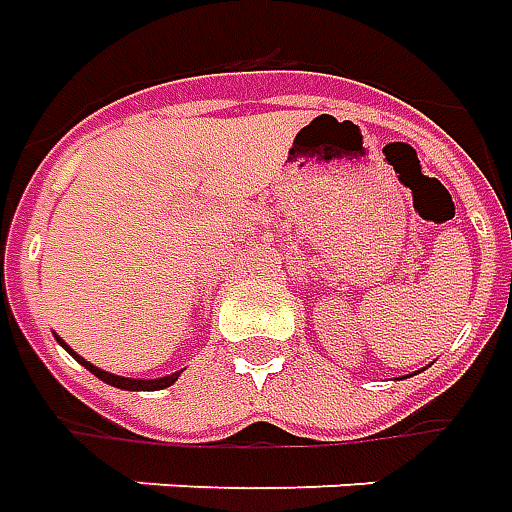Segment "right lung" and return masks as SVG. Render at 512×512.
<instances>
[{
    "instance_id": "1",
    "label": "right lung",
    "mask_w": 512,
    "mask_h": 512,
    "mask_svg": "<svg viewBox=\"0 0 512 512\" xmlns=\"http://www.w3.org/2000/svg\"><path fill=\"white\" fill-rule=\"evenodd\" d=\"M58 342H61V339H58ZM61 344H64V342H61ZM64 347L69 350V353H72V356L78 358V361H81V364L86 367V370H89V373L97 375L100 381H106V384H111V387H117V389H131V392H134V389H145V392H151V389L170 387V384H176V378H179V373L165 375V378H151V381H139V378H123V375L106 373V370H100V367H95V364H89V361L78 356V353H75V350H72L69 344H64Z\"/></svg>"
}]
</instances>
